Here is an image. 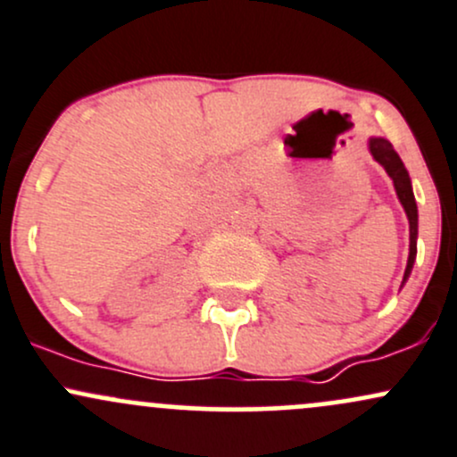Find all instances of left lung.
Listing matches in <instances>:
<instances>
[{
  "mask_svg": "<svg viewBox=\"0 0 457 457\" xmlns=\"http://www.w3.org/2000/svg\"><path fill=\"white\" fill-rule=\"evenodd\" d=\"M369 152L373 155L375 162L382 164L384 171L388 173L390 179H393L395 190H397V197L401 205H403L405 217H408V223H410V253H408V264H405L403 282H401V286H403L408 282L410 273H412L414 260H416V238H419V208H416L412 182H410L408 169L403 167V162H401L399 154L395 152L390 140H386L382 137H370Z\"/></svg>",
  "mask_w": 457,
  "mask_h": 457,
  "instance_id": "left-lung-1",
  "label": "left lung"
}]
</instances>
